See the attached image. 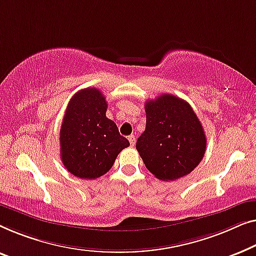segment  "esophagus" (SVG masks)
I'll return each mask as SVG.
<instances>
[{
  "instance_id": "1",
  "label": "esophagus",
  "mask_w": 256,
  "mask_h": 256,
  "mask_svg": "<svg viewBox=\"0 0 256 256\" xmlns=\"http://www.w3.org/2000/svg\"><path fill=\"white\" fill-rule=\"evenodd\" d=\"M128 142H130V144H131V146H134V144H136V136H133V134H131L128 136Z\"/></svg>"
}]
</instances>
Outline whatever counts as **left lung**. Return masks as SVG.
Wrapping results in <instances>:
<instances>
[{"label":"left lung","mask_w":256,"mask_h":256,"mask_svg":"<svg viewBox=\"0 0 256 256\" xmlns=\"http://www.w3.org/2000/svg\"><path fill=\"white\" fill-rule=\"evenodd\" d=\"M146 128L136 150L146 168L162 181L188 175L203 159L206 138L188 102L164 94L145 103Z\"/></svg>","instance_id":"obj_1"}]
</instances>
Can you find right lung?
Wrapping results in <instances>:
<instances>
[{
	"label": "right lung",
	"instance_id": "1",
	"mask_svg": "<svg viewBox=\"0 0 256 256\" xmlns=\"http://www.w3.org/2000/svg\"><path fill=\"white\" fill-rule=\"evenodd\" d=\"M108 103L98 89L86 88L72 97L60 128V158L68 172L94 180L106 174L130 142L106 118Z\"/></svg>",
	"mask_w": 256,
	"mask_h": 256
}]
</instances>
